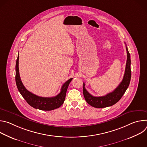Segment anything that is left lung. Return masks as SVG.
Wrapping results in <instances>:
<instances>
[{
    "mask_svg": "<svg viewBox=\"0 0 147 147\" xmlns=\"http://www.w3.org/2000/svg\"><path fill=\"white\" fill-rule=\"evenodd\" d=\"M127 61L123 78L119 86L112 92L102 96H94L86 89L85 84L83 83V94L87 102L91 106L96 108L111 107L116 103L122 97L127 89L131 80V60L130 55L126 46Z\"/></svg>",
    "mask_w": 147,
    "mask_h": 147,
    "instance_id": "1",
    "label": "left lung"
}]
</instances>
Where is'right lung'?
<instances>
[{
	"mask_svg": "<svg viewBox=\"0 0 147 147\" xmlns=\"http://www.w3.org/2000/svg\"><path fill=\"white\" fill-rule=\"evenodd\" d=\"M18 59L19 55H18L16 65V82L18 91L27 102L34 108L42 111H52L61 107L65 101L67 88L73 78H70L64 83L60 92L55 96L48 98L37 96L28 91L23 84L19 74Z\"/></svg>",
	"mask_w": 147,
	"mask_h": 147,
	"instance_id": "right-lung-1",
	"label": "right lung"
}]
</instances>
